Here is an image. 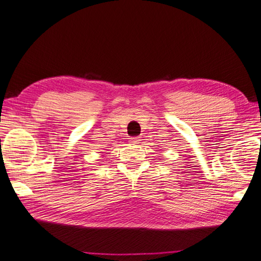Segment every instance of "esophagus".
<instances>
[{"label": "esophagus", "mask_w": 261, "mask_h": 261, "mask_svg": "<svg viewBox=\"0 0 261 261\" xmlns=\"http://www.w3.org/2000/svg\"><path fill=\"white\" fill-rule=\"evenodd\" d=\"M140 141H141V137H138V136L129 138V143H132V144H138L140 143Z\"/></svg>", "instance_id": "esophagus-1"}]
</instances>
